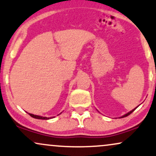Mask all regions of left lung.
I'll return each instance as SVG.
<instances>
[{
    "mask_svg": "<svg viewBox=\"0 0 156 156\" xmlns=\"http://www.w3.org/2000/svg\"><path fill=\"white\" fill-rule=\"evenodd\" d=\"M137 107H138V106H137ZM136 108L133 109V110H131V111H130V112H127V114H125V115H123V116H122V117H120V118H125V117H127V116H128V115H130V114H131V113H132V112H133V111H134V110H135V109H136Z\"/></svg>",
    "mask_w": 156,
    "mask_h": 156,
    "instance_id": "8db88e82",
    "label": "left lung"
}]
</instances>
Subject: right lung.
Here are the masks:
<instances>
[{"label":"right lung","instance_id":"obj_1","mask_svg":"<svg viewBox=\"0 0 156 156\" xmlns=\"http://www.w3.org/2000/svg\"><path fill=\"white\" fill-rule=\"evenodd\" d=\"M61 114V113H60ZM29 115H30V116L32 117V118H36V119H39V120H49L52 118H46V117H42V116H38V115H33L31 114V113H29ZM54 118V117H53Z\"/></svg>","mask_w":156,"mask_h":156}]
</instances>
